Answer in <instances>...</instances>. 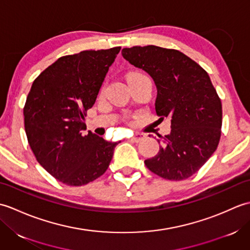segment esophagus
I'll use <instances>...</instances> for the list:
<instances>
[{"mask_svg":"<svg viewBox=\"0 0 250 250\" xmlns=\"http://www.w3.org/2000/svg\"><path fill=\"white\" fill-rule=\"evenodd\" d=\"M145 139V135L142 134V133H136L134 136L131 137V141L132 142H135V143H139L141 141H143Z\"/></svg>","mask_w":250,"mask_h":250,"instance_id":"obj_1","label":"esophagus"}]
</instances>
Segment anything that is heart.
Segmentation results:
<instances>
[{
  "instance_id": "1",
  "label": "heart",
  "mask_w": 250,
  "mask_h": 250,
  "mask_svg": "<svg viewBox=\"0 0 250 250\" xmlns=\"http://www.w3.org/2000/svg\"><path fill=\"white\" fill-rule=\"evenodd\" d=\"M133 74H140V73H131V74H130V75H133Z\"/></svg>"
}]
</instances>
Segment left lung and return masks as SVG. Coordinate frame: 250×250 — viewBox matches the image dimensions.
<instances>
[{
	"mask_svg": "<svg viewBox=\"0 0 250 250\" xmlns=\"http://www.w3.org/2000/svg\"><path fill=\"white\" fill-rule=\"evenodd\" d=\"M121 54L149 74L157 87L156 113L171 120V133L159 136L160 150L146 167L169 180L190 177L215 152L221 135V101L208 74L175 49L134 46Z\"/></svg>",
	"mask_w": 250,
	"mask_h": 250,
	"instance_id": "left-lung-1",
	"label": "left lung"
}]
</instances>
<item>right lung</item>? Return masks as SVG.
Listing matches in <instances>:
<instances>
[{"label":"right lung","mask_w":250,"mask_h":250,"mask_svg":"<svg viewBox=\"0 0 250 250\" xmlns=\"http://www.w3.org/2000/svg\"><path fill=\"white\" fill-rule=\"evenodd\" d=\"M120 47L64 56L32 83L23 108L24 129L36 160L56 179L83 186L107 169L115 147L84 124Z\"/></svg>","instance_id":"1"}]
</instances>
